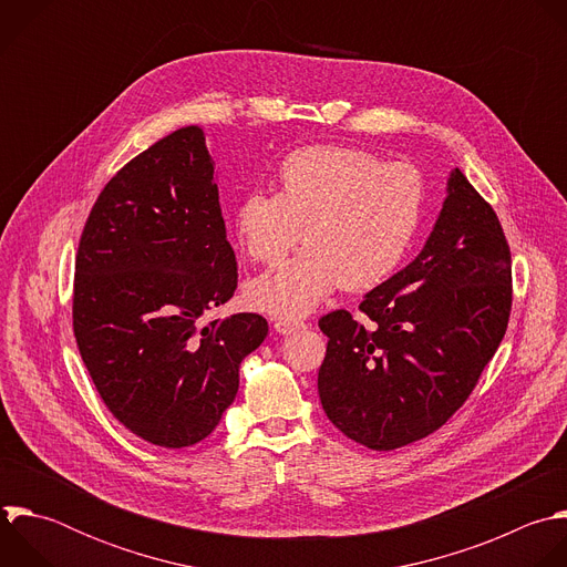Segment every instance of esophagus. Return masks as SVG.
Masks as SVG:
<instances>
[{
  "label": "esophagus",
  "mask_w": 567,
  "mask_h": 567,
  "mask_svg": "<svg viewBox=\"0 0 567 567\" xmlns=\"http://www.w3.org/2000/svg\"><path fill=\"white\" fill-rule=\"evenodd\" d=\"M299 328H303V323H299V321H286V319H277V321H275V330H277L279 334H292V332H297Z\"/></svg>",
  "instance_id": "esophagus-1"
}]
</instances>
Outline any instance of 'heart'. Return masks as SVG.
I'll use <instances>...</instances> for the list:
<instances>
[{"label":"heart","mask_w":567,"mask_h":567,"mask_svg":"<svg viewBox=\"0 0 567 567\" xmlns=\"http://www.w3.org/2000/svg\"><path fill=\"white\" fill-rule=\"evenodd\" d=\"M281 192L252 189L235 209V228L248 255L279 261L246 288L261 312L301 319L337 286L369 290L402 264L422 218L424 189L415 167L382 163L371 152L310 145L279 167Z\"/></svg>","instance_id":"obj_1"}]
</instances>
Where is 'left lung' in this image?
Returning a JSON list of instances; mask_svg holds the SVG:
<instances>
[{"instance_id": "8db88e82", "label": "left lung", "mask_w": 567, "mask_h": 567, "mask_svg": "<svg viewBox=\"0 0 567 567\" xmlns=\"http://www.w3.org/2000/svg\"><path fill=\"white\" fill-rule=\"evenodd\" d=\"M417 257L347 310L319 319L328 349L317 389L328 420L389 451L440 429L474 391L512 310L501 223L456 167Z\"/></svg>"}]
</instances>
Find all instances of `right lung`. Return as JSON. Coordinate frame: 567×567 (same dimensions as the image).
<instances>
[{"label":"right lung","mask_w":567,"mask_h":567,"mask_svg":"<svg viewBox=\"0 0 567 567\" xmlns=\"http://www.w3.org/2000/svg\"><path fill=\"white\" fill-rule=\"evenodd\" d=\"M237 290V259L198 125L145 150L97 196L78 248L73 330L109 406L138 437L181 449L207 437L261 347L255 312L203 321Z\"/></svg>","instance_id":"add662e5"}]
</instances>
